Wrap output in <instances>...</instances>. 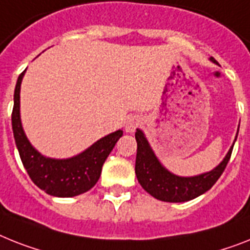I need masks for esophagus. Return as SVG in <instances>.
<instances>
[{"mask_svg":"<svg viewBox=\"0 0 250 250\" xmlns=\"http://www.w3.org/2000/svg\"><path fill=\"white\" fill-rule=\"evenodd\" d=\"M142 125V120L138 116H130L125 123V131L126 133H134L138 127Z\"/></svg>","mask_w":250,"mask_h":250,"instance_id":"obj_1","label":"esophagus"}]
</instances>
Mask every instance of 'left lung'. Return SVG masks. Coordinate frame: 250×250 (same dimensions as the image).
Here are the masks:
<instances>
[{"mask_svg":"<svg viewBox=\"0 0 250 250\" xmlns=\"http://www.w3.org/2000/svg\"><path fill=\"white\" fill-rule=\"evenodd\" d=\"M209 60L216 62L213 57H211ZM236 137H238V134H236ZM135 139H137L138 144L135 174H137L139 184L142 185L144 190L156 199L171 202V203L191 201L209 190L226 168V165L231 157L232 147H234L232 146L230 148L221 164L209 172H204L202 175L191 177H181L171 174L170 171H167L161 165L152 148L149 147V143L144 137L142 130H137Z\"/></svg>","mask_w":250,"mask_h":250,"instance_id":"obj_1","label":"left lung"}]
</instances>
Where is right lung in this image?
<instances>
[{
  "label": "right lung",
  "mask_w": 250,
  "mask_h": 250,
  "mask_svg": "<svg viewBox=\"0 0 250 250\" xmlns=\"http://www.w3.org/2000/svg\"><path fill=\"white\" fill-rule=\"evenodd\" d=\"M22 71L18 78L14 93V108L11 121L16 147L21 162L32 181L39 189L49 195L70 198L90 190L98 181L102 166L113 149L117 140L123 137V130L106 135L97 140L88 149L75 157L66 160H55L44 157L29 143L20 120V85Z\"/></svg>",
  "instance_id": "obj_1"
}]
</instances>
